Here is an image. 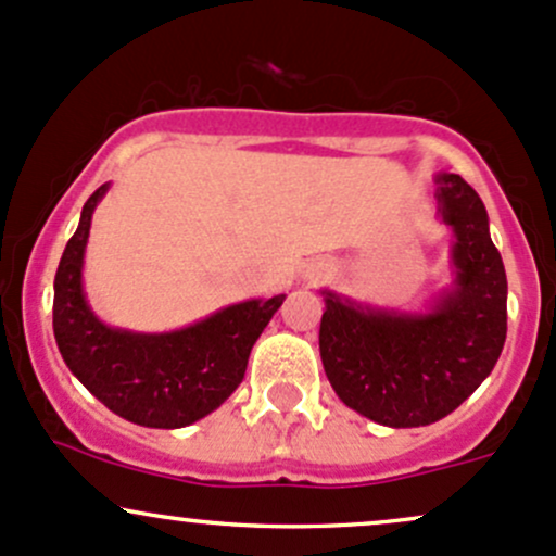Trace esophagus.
<instances>
[{
  "mask_svg": "<svg viewBox=\"0 0 556 556\" xmlns=\"http://www.w3.org/2000/svg\"><path fill=\"white\" fill-rule=\"evenodd\" d=\"M327 277H329V266H327V264H314V266H308V271H306V282H308V285L321 282V279H327Z\"/></svg>",
  "mask_w": 556,
  "mask_h": 556,
  "instance_id": "obj_1",
  "label": "esophagus"
}]
</instances>
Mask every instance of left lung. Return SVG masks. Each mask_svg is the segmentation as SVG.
<instances>
[{
	"mask_svg": "<svg viewBox=\"0 0 556 556\" xmlns=\"http://www.w3.org/2000/svg\"><path fill=\"white\" fill-rule=\"evenodd\" d=\"M435 198L454 231V279L430 306L377 308L321 290L319 353L329 386L386 427H422L454 412L491 375L506 340V271L483 200L459 174H438Z\"/></svg>",
	"mask_w": 556,
	"mask_h": 556,
	"instance_id": "1",
	"label": "left lung"
}]
</instances>
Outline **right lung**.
<instances>
[{"label": "right lung", "instance_id": "add662e5", "mask_svg": "<svg viewBox=\"0 0 556 556\" xmlns=\"http://www.w3.org/2000/svg\"><path fill=\"white\" fill-rule=\"evenodd\" d=\"M110 185L84 203L76 235L54 274L52 327L63 362L110 412L142 427L176 430L208 417L235 393L248 356L285 295L235 303L174 332L110 327L84 292L91 213Z\"/></svg>", "mask_w": 556, "mask_h": 556}]
</instances>
